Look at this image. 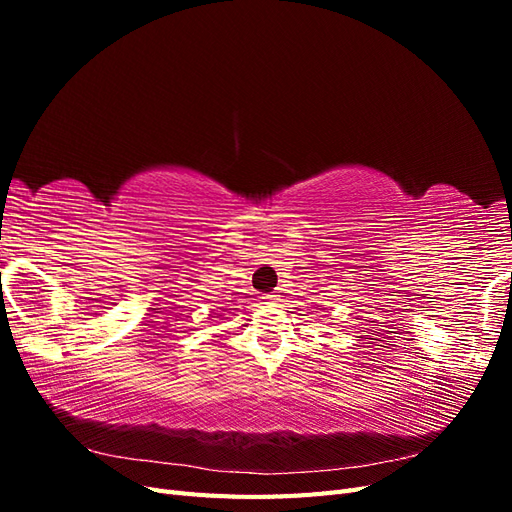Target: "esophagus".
<instances>
[{
    "label": "esophagus",
    "instance_id": "34e87169",
    "mask_svg": "<svg viewBox=\"0 0 512 512\" xmlns=\"http://www.w3.org/2000/svg\"><path fill=\"white\" fill-rule=\"evenodd\" d=\"M265 301H267V303H277V301H280V294H275V292H271V294H267V297H265Z\"/></svg>",
    "mask_w": 512,
    "mask_h": 512
}]
</instances>
